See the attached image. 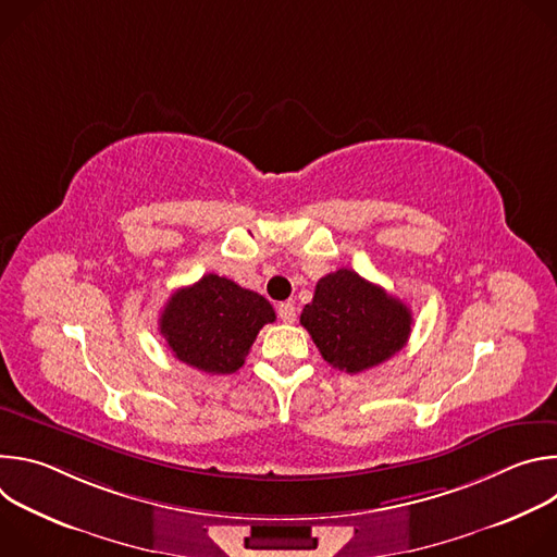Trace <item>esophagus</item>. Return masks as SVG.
<instances>
[{
	"instance_id": "34e87169",
	"label": "esophagus",
	"mask_w": 557,
	"mask_h": 557,
	"mask_svg": "<svg viewBox=\"0 0 557 557\" xmlns=\"http://www.w3.org/2000/svg\"><path fill=\"white\" fill-rule=\"evenodd\" d=\"M277 314H280V320H282L284 324H293V322L297 320L295 304H290V301H282V304L277 306Z\"/></svg>"
}]
</instances>
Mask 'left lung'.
<instances>
[{
  "mask_svg": "<svg viewBox=\"0 0 557 557\" xmlns=\"http://www.w3.org/2000/svg\"><path fill=\"white\" fill-rule=\"evenodd\" d=\"M299 322L333 368L357 374L408 344L412 312L359 273L339 269L317 282Z\"/></svg>",
  "mask_w": 557,
  "mask_h": 557,
  "instance_id": "left-lung-1",
  "label": "left lung"
}]
</instances>
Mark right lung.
I'll return each mask as SVG.
<instances>
[{
  "label": "right lung",
  "mask_w": 557,
  "mask_h": 557,
  "mask_svg": "<svg viewBox=\"0 0 557 557\" xmlns=\"http://www.w3.org/2000/svg\"><path fill=\"white\" fill-rule=\"evenodd\" d=\"M273 322L275 310L260 293L207 273L168 299L158 326L178 361L231 374L243 368L260 329Z\"/></svg>",
  "instance_id": "obj_1"
}]
</instances>
